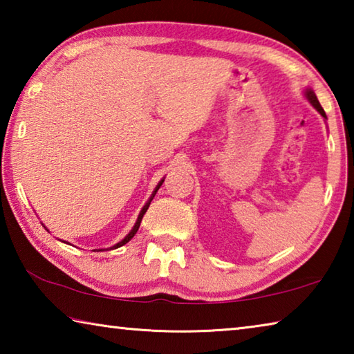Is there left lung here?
<instances>
[{"label": "left lung", "mask_w": 354, "mask_h": 354, "mask_svg": "<svg viewBox=\"0 0 354 354\" xmlns=\"http://www.w3.org/2000/svg\"><path fill=\"white\" fill-rule=\"evenodd\" d=\"M306 97H308V100L310 101V104H313V106L315 107V109L320 112V115L326 118V113H325V111H323V107L320 106L319 100H317V97H315V93H314L313 91H310V88H308V91H306Z\"/></svg>", "instance_id": "left-lung-1"}]
</instances>
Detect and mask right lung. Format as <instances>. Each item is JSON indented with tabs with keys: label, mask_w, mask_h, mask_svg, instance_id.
Masks as SVG:
<instances>
[{
	"label": "right lung",
	"mask_w": 354,
	"mask_h": 354,
	"mask_svg": "<svg viewBox=\"0 0 354 354\" xmlns=\"http://www.w3.org/2000/svg\"><path fill=\"white\" fill-rule=\"evenodd\" d=\"M162 183H164V179H162V181H160V183L158 184V187H156V190H154V194L151 195V198H149V201L147 203V205H145V206H143V209H142V211H140V214H139V218H137V221H136V225H134V227H133V230H131V232H129V234H128L127 237H124L122 242H118L117 245H113V247H112V248H118V247H122V245H124V243H128V242L131 241V239H133V237L136 236V232H137V230H139V226H140V221H142V218H143V215H145V212H147V209H148V206H149V203H151V200L154 198L156 192H158V190H159V187H160V185H162ZM112 248H111V250H112ZM98 251H101V250H98Z\"/></svg>",
	"instance_id": "obj_1"
}]
</instances>
